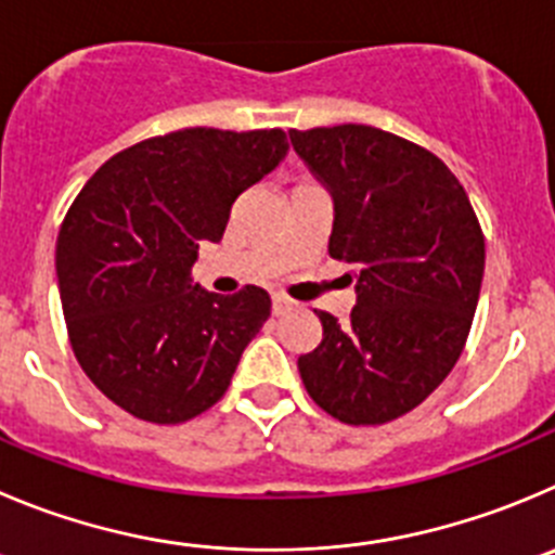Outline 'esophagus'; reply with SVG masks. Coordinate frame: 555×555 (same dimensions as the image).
Segmentation results:
<instances>
[{
	"instance_id": "esophagus-1",
	"label": "esophagus",
	"mask_w": 555,
	"mask_h": 555,
	"mask_svg": "<svg viewBox=\"0 0 555 555\" xmlns=\"http://www.w3.org/2000/svg\"><path fill=\"white\" fill-rule=\"evenodd\" d=\"M293 309V301L289 298H284L282 293H273V314H284Z\"/></svg>"
}]
</instances>
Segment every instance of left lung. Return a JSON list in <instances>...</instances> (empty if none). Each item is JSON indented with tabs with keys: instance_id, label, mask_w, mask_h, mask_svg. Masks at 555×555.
I'll return each mask as SVG.
<instances>
[{
	"instance_id": "obj_1",
	"label": "left lung",
	"mask_w": 555,
	"mask_h": 555,
	"mask_svg": "<svg viewBox=\"0 0 555 555\" xmlns=\"http://www.w3.org/2000/svg\"><path fill=\"white\" fill-rule=\"evenodd\" d=\"M334 199L328 254L356 268L348 323L318 312L323 341L298 359L309 397L345 424H386L457 364L485 273V235L438 155L372 126L289 131Z\"/></svg>"
}]
</instances>
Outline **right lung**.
<instances>
[{"label": "right lung", "instance_id": "1", "mask_svg": "<svg viewBox=\"0 0 555 555\" xmlns=\"http://www.w3.org/2000/svg\"><path fill=\"white\" fill-rule=\"evenodd\" d=\"M284 131L183 128L108 158L56 237V282L81 370L131 416L180 424L224 397L271 295L207 293L191 279L232 202L287 155Z\"/></svg>", "mask_w": 555, "mask_h": 555}]
</instances>
